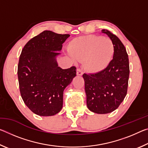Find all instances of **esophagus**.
Masks as SVG:
<instances>
[{
    "label": "esophagus",
    "instance_id": "esophagus-1",
    "mask_svg": "<svg viewBox=\"0 0 148 148\" xmlns=\"http://www.w3.org/2000/svg\"><path fill=\"white\" fill-rule=\"evenodd\" d=\"M76 73H77V75H79V76H82V75L83 74V72H82V70L81 69L78 68L77 69Z\"/></svg>",
    "mask_w": 148,
    "mask_h": 148
}]
</instances>
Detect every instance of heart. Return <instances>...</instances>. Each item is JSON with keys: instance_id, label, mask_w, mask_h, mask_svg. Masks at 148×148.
Returning <instances> with one entry per match:
<instances>
[{"instance_id": "1", "label": "heart", "mask_w": 148, "mask_h": 148, "mask_svg": "<svg viewBox=\"0 0 148 148\" xmlns=\"http://www.w3.org/2000/svg\"><path fill=\"white\" fill-rule=\"evenodd\" d=\"M70 53L79 61L84 60V68L91 73L106 69L114 52V44L106 37L94 35L80 36L69 44Z\"/></svg>"}]
</instances>
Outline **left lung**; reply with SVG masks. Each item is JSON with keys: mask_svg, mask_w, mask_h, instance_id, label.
<instances>
[{"mask_svg": "<svg viewBox=\"0 0 148 148\" xmlns=\"http://www.w3.org/2000/svg\"><path fill=\"white\" fill-rule=\"evenodd\" d=\"M102 32L114 44L113 59L106 69L97 73L84 74L87 108L97 114H108L119 107L127 92L129 77V57L116 35L106 29Z\"/></svg>", "mask_w": 148, "mask_h": 148, "instance_id": "8db88e82", "label": "left lung"}]
</instances>
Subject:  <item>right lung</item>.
Instances as JSON below:
<instances>
[{
    "instance_id": "1",
    "label": "right lung",
    "mask_w": 148,
    "mask_h": 148,
    "mask_svg": "<svg viewBox=\"0 0 148 148\" xmlns=\"http://www.w3.org/2000/svg\"><path fill=\"white\" fill-rule=\"evenodd\" d=\"M69 36L44 31L30 40L20 55V93L26 106L38 116H51L61 111L64 90L76 76V67L62 69L56 59Z\"/></svg>"
}]
</instances>
